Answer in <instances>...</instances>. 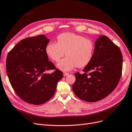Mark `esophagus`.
Returning a JSON list of instances; mask_svg holds the SVG:
<instances>
[{
    "instance_id": "esophagus-1",
    "label": "esophagus",
    "mask_w": 132,
    "mask_h": 132,
    "mask_svg": "<svg viewBox=\"0 0 132 132\" xmlns=\"http://www.w3.org/2000/svg\"><path fill=\"white\" fill-rule=\"evenodd\" d=\"M69 75V73H67V72H63V76H67Z\"/></svg>"
}]
</instances>
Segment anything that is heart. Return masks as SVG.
<instances>
[{
  "label": "heart",
  "instance_id": "heart-1",
  "mask_svg": "<svg viewBox=\"0 0 132 132\" xmlns=\"http://www.w3.org/2000/svg\"><path fill=\"white\" fill-rule=\"evenodd\" d=\"M57 43L50 42L46 53L55 62H58L65 54L67 56L59 62L57 67L67 71L75 66L83 67L88 65L95 50L94 42L82 36L72 33H63L57 37Z\"/></svg>",
  "mask_w": 132,
  "mask_h": 132
}]
</instances>
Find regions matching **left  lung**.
<instances>
[{
  "instance_id": "1",
  "label": "left lung",
  "mask_w": 132,
  "mask_h": 132,
  "mask_svg": "<svg viewBox=\"0 0 132 132\" xmlns=\"http://www.w3.org/2000/svg\"><path fill=\"white\" fill-rule=\"evenodd\" d=\"M123 57L117 45L105 36L95 42V50L91 61L83 74L75 73L72 86L75 95L87 102L101 100L111 93L120 81Z\"/></svg>"
}]
</instances>
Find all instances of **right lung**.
I'll list each match as a JSON object with an SVG mask.
<instances>
[{"label": "right lung", "mask_w": 132, "mask_h": 132, "mask_svg": "<svg viewBox=\"0 0 132 132\" xmlns=\"http://www.w3.org/2000/svg\"><path fill=\"white\" fill-rule=\"evenodd\" d=\"M50 39L41 35L21 40L8 53L7 75L14 90L27 103L40 105L54 95L63 73L49 61L46 46ZM54 70L52 74L46 72Z\"/></svg>", "instance_id": "add662e5"}]
</instances>
